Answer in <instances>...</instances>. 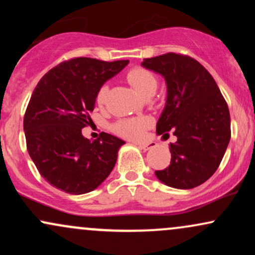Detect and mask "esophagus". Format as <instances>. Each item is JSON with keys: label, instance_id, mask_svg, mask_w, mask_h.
I'll return each instance as SVG.
<instances>
[{"label": "esophagus", "instance_id": "esophagus-1", "mask_svg": "<svg viewBox=\"0 0 255 255\" xmlns=\"http://www.w3.org/2000/svg\"><path fill=\"white\" fill-rule=\"evenodd\" d=\"M139 147L141 148V150H144V151H148V150H152V148L154 147V145H152V144H139Z\"/></svg>", "mask_w": 255, "mask_h": 255}]
</instances>
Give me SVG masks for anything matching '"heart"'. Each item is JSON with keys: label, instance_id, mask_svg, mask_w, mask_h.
<instances>
[{"label": "heart", "instance_id": "1", "mask_svg": "<svg viewBox=\"0 0 255 255\" xmlns=\"http://www.w3.org/2000/svg\"><path fill=\"white\" fill-rule=\"evenodd\" d=\"M127 80L131 86L135 89L141 96H145L148 91L156 90L157 79L153 74L147 69L136 67V68L130 69L127 74ZM108 85H103L97 92V103L104 104L107 101L108 96ZM151 125L150 119L147 118H135V119H125L119 121L115 125V129L120 135H124L128 139L137 140L142 136L144 130Z\"/></svg>", "mask_w": 255, "mask_h": 255}]
</instances>
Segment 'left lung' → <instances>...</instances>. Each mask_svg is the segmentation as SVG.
Masks as SVG:
<instances>
[{
	"mask_svg": "<svg viewBox=\"0 0 255 255\" xmlns=\"http://www.w3.org/2000/svg\"><path fill=\"white\" fill-rule=\"evenodd\" d=\"M141 66L164 78L166 102L157 122L158 135L169 131L170 165L154 171L160 182L177 189L200 186L215 174L230 141V114L215 79L194 58L169 54L145 58Z\"/></svg>",
	"mask_w": 255,
	"mask_h": 255,
	"instance_id": "obj_1",
	"label": "left lung"
}]
</instances>
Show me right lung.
<instances>
[{
    "mask_svg": "<svg viewBox=\"0 0 255 255\" xmlns=\"http://www.w3.org/2000/svg\"><path fill=\"white\" fill-rule=\"evenodd\" d=\"M128 62L72 58L50 69L33 90L24 118L27 151L39 174L61 191H93L115 166L124 140L103 131L90 141L81 129L92 121L98 90Z\"/></svg>",
    "mask_w": 255,
    "mask_h": 255,
    "instance_id": "1",
    "label": "right lung"
}]
</instances>
